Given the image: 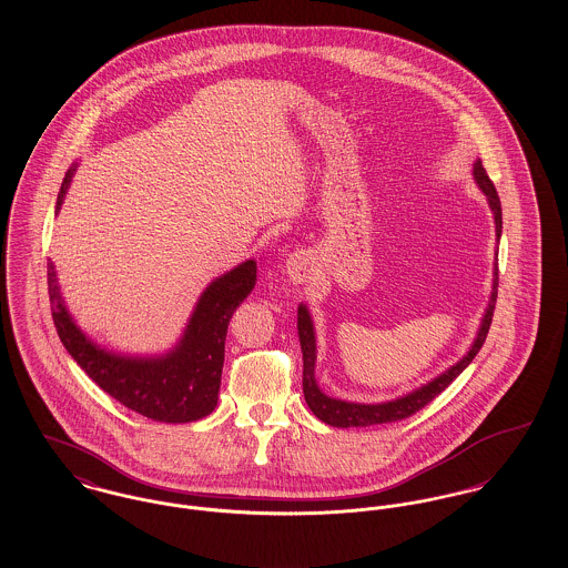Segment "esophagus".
I'll list each match as a JSON object with an SVG mask.
<instances>
[{
    "label": "esophagus",
    "instance_id": "1",
    "mask_svg": "<svg viewBox=\"0 0 568 568\" xmlns=\"http://www.w3.org/2000/svg\"><path fill=\"white\" fill-rule=\"evenodd\" d=\"M312 271H314V258H312V254H307V252H295V254L288 256V261H286V273H288V277H291L295 284L307 282V280L312 277Z\"/></svg>",
    "mask_w": 568,
    "mask_h": 568
}]
</instances>
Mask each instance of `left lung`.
I'll return each instance as SVG.
<instances>
[{
  "label": "left lung",
  "mask_w": 568,
  "mask_h": 568,
  "mask_svg": "<svg viewBox=\"0 0 568 568\" xmlns=\"http://www.w3.org/2000/svg\"><path fill=\"white\" fill-rule=\"evenodd\" d=\"M473 178L477 181L478 190L485 194L489 210L494 213V224H496V240L503 235V207L498 192L494 187L491 180L487 178L480 160H475L473 164ZM496 297H498V247H496V258H494V280H491V295L487 301L485 314L478 325L477 337L468 353L459 358L455 365H450L447 372L440 376L432 378L423 387L415 388L402 397H395L390 402H381V404H358V402H346L331 397L323 393V388L316 383V331H314V321L305 303H298L297 307V331L298 342H301V353H303V395L305 404L310 410L327 423L331 427H369V425H381V423H393L415 415L423 406H427L436 395H440L445 388L473 363L477 357L487 333L491 325L494 307H496Z\"/></svg>",
  "instance_id": "1"
}]
</instances>
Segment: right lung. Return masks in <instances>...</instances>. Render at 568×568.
<instances>
[{"label": "right lung", "instance_id": "1", "mask_svg": "<svg viewBox=\"0 0 568 568\" xmlns=\"http://www.w3.org/2000/svg\"><path fill=\"white\" fill-rule=\"evenodd\" d=\"M77 164L61 181L55 213H60ZM49 298L61 344L91 381L125 408L162 423H190L217 406L224 365L226 328L256 284V261H243L215 277L201 293L180 342L162 355H121L102 348L79 327L61 297L55 265L49 263Z\"/></svg>", "mask_w": 568, "mask_h": 568}]
</instances>
